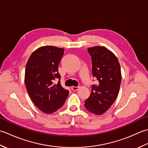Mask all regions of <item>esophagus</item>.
Here are the masks:
<instances>
[{
    "label": "esophagus",
    "mask_w": 148,
    "mask_h": 148,
    "mask_svg": "<svg viewBox=\"0 0 148 148\" xmlns=\"http://www.w3.org/2000/svg\"><path fill=\"white\" fill-rule=\"evenodd\" d=\"M79 86H77V87H76V86H72L71 87V89L73 90V91H77V90L79 89Z\"/></svg>",
    "instance_id": "1"
}]
</instances>
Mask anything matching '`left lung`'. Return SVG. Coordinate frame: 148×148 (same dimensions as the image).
I'll use <instances>...</instances> for the list:
<instances>
[{"label": "left lung", "instance_id": "1", "mask_svg": "<svg viewBox=\"0 0 148 148\" xmlns=\"http://www.w3.org/2000/svg\"><path fill=\"white\" fill-rule=\"evenodd\" d=\"M91 56L92 73L98 80L92 86L91 95L85 101L89 112L101 115L115 101L119 91L121 72L118 59L106 47L96 46L87 49Z\"/></svg>", "mask_w": 148, "mask_h": 148}]
</instances>
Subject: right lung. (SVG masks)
<instances>
[{"instance_id": "obj_1", "label": "right lung", "mask_w": 148, "mask_h": 148, "mask_svg": "<svg viewBox=\"0 0 148 148\" xmlns=\"http://www.w3.org/2000/svg\"><path fill=\"white\" fill-rule=\"evenodd\" d=\"M64 49L43 46L32 53L26 64L25 84L33 103L43 113L55 112L64 103L69 91L61 86L58 66Z\"/></svg>"}]
</instances>
